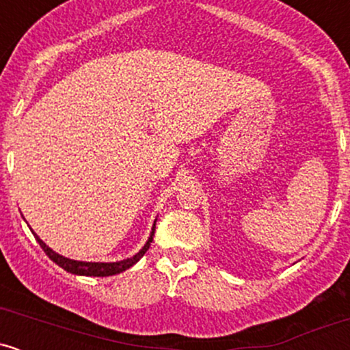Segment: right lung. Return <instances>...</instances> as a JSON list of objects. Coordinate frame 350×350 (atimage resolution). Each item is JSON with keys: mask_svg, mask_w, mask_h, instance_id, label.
Returning <instances> with one entry per match:
<instances>
[{"mask_svg": "<svg viewBox=\"0 0 350 350\" xmlns=\"http://www.w3.org/2000/svg\"><path fill=\"white\" fill-rule=\"evenodd\" d=\"M154 228H156V220H154V224H152L150 239H148V242L144 243V247L138 253H136V255L131 256V258L122 260V262H113V263L77 262V260L66 258V256L59 255V253H55L54 250H52V248L47 247V245L44 243L42 240L34 234V232H33V234L36 237V240H38V242H39V245H41L42 250L46 252V255L49 256L52 262L57 263L59 267L64 268V270H66V271L74 273V275H82V276H111V275H118V273L128 270V268L133 267L136 262H139V258H142L144 253H146L148 248H150V245L152 242V235H154Z\"/></svg>", "mask_w": 350, "mask_h": 350, "instance_id": "obj_1", "label": "right lung"}]
</instances>
